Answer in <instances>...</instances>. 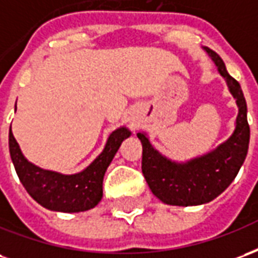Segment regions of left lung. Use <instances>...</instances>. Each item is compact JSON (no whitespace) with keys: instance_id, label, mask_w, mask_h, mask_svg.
I'll list each match as a JSON object with an SVG mask.
<instances>
[{"instance_id":"8db88e82","label":"left lung","mask_w":258,"mask_h":258,"mask_svg":"<svg viewBox=\"0 0 258 258\" xmlns=\"http://www.w3.org/2000/svg\"><path fill=\"white\" fill-rule=\"evenodd\" d=\"M216 63L218 73L227 81L228 90L238 105V116L232 135L202 156L186 162H174L152 146L146 133L137 137L142 144V173L152 194L171 206H199L209 203L231 185L243 164L249 149L250 128L247 106L242 88L228 74L220 55L203 48Z\"/></svg>"}]
</instances>
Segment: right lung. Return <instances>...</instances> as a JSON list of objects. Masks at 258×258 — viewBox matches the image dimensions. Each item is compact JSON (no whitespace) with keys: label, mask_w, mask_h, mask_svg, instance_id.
Listing matches in <instances>:
<instances>
[{"label":"right lung","mask_w":258,"mask_h":258,"mask_svg":"<svg viewBox=\"0 0 258 258\" xmlns=\"http://www.w3.org/2000/svg\"><path fill=\"white\" fill-rule=\"evenodd\" d=\"M130 135L131 131L127 127L114 130L101 155L88 167L76 174L44 170L29 162L20 151L12 130H9V153L20 182L38 205L52 211L80 213L94 209L101 202L105 173L121 142Z\"/></svg>","instance_id":"1"}]
</instances>
